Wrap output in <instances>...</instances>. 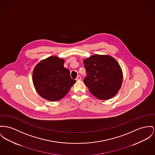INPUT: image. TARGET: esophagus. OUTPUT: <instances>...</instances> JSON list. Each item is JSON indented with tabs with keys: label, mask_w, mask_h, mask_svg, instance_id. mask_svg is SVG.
Listing matches in <instances>:
<instances>
[{
	"label": "esophagus",
	"mask_w": 155,
	"mask_h": 155,
	"mask_svg": "<svg viewBox=\"0 0 155 155\" xmlns=\"http://www.w3.org/2000/svg\"><path fill=\"white\" fill-rule=\"evenodd\" d=\"M81 76H77V78H76V81H80V80H81Z\"/></svg>",
	"instance_id": "obj_1"
}]
</instances>
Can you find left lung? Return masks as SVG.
Returning <instances> with one entry per match:
<instances>
[{
    "mask_svg": "<svg viewBox=\"0 0 155 155\" xmlns=\"http://www.w3.org/2000/svg\"><path fill=\"white\" fill-rule=\"evenodd\" d=\"M87 73L83 81L91 93L101 100H108L120 89L122 70L116 59L109 55L94 54L84 60Z\"/></svg>",
    "mask_w": 155,
    "mask_h": 155,
    "instance_id": "obj_1",
    "label": "left lung"
}]
</instances>
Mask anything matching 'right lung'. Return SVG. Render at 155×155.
<instances>
[{"mask_svg":"<svg viewBox=\"0 0 155 155\" xmlns=\"http://www.w3.org/2000/svg\"><path fill=\"white\" fill-rule=\"evenodd\" d=\"M64 59L50 56L34 68L32 80L37 92L49 101H58L65 96L76 82L69 71L63 66Z\"/></svg>","mask_w":155,"mask_h":155,"instance_id":"obj_1","label":"right lung"}]
</instances>
